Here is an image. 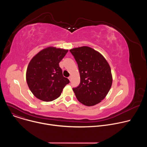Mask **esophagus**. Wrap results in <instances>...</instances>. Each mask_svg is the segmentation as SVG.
Here are the masks:
<instances>
[{"label":"esophagus","instance_id":"obj_1","mask_svg":"<svg viewBox=\"0 0 147 147\" xmlns=\"http://www.w3.org/2000/svg\"><path fill=\"white\" fill-rule=\"evenodd\" d=\"M68 78H69V80L71 81V78H72V77H71V76H70V77H69Z\"/></svg>","mask_w":147,"mask_h":147}]
</instances>
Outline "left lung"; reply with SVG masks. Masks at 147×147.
<instances>
[{
  "mask_svg": "<svg viewBox=\"0 0 147 147\" xmlns=\"http://www.w3.org/2000/svg\"><path fill=\"white\" fill-rule=\"evenodd\" d=\"M77 63L80 85L73 90L77 100L87 107L94 106L106 97L112 84L108 62L99 52L84 46L70 50Z\"/></svg>",
  "mask_w": 147,
  "mask_h": 147,
  "instance_id": "left-lung-1",
  "label": "left lung"
}]
</instances>
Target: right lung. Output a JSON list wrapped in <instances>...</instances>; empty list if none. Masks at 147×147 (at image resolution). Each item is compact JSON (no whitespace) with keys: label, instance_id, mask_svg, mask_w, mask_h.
<instances>
[{"label":"right lung","instance_id":"obj_1","mask_svg":"<svg viewBox=\"0 0 147 147\" xmlns=\"http://www.w3.org/2000/svg\"><path fill=\"white\" fill-rule=\"evenodd\" d=\"M68 49L49 47L36 54L30 60L26 71L28 86L38 99L52 101L59 98L69 83L63 77L59 63Z\"/></svg>","mask_w":147,"mask_h":147}]
</instances>
